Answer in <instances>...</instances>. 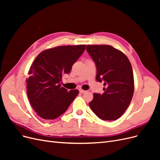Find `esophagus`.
Wrapping results in <instances>:
<instances>
[{
	"instance_id": "34e87169",
	"label": "esophagus",
	"mask_w": 160,
	"mask_h": 160,
	"mask_svg": "<svg viewBox=\"0 0 160 160\" xmlns=\"http://www.w3.org/2000/svg\"><path fill=\"white\" fill-rule=\"evenodd\" d=\"M79 92H80V93H85L86 91H85V90H83V89H79Z\"/></svg>"
}]
</instances>
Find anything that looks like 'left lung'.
<instances>
[{
    "instance_id": "obj_1",
    "label": "left lung",
    "mask_w": 160,
    "mask_h": 160,
    "mask_svg": "<svg viewBox=\"0 0 160 160\" xmlns=\"http://www.w3.org/2000/svg\"><path fill=\"white\" fill-rule=\"evenodd\" d=\"M97 67L96 80L103 82L104 93H94L89 107L99 118L113 121L127 109L134 92L133 69L123 52L110 45H87Z\"/></svg>"
}]
</instances>
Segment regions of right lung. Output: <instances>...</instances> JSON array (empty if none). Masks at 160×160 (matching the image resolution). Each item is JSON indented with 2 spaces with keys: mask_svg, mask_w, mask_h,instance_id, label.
I'll list each match as a JSON object with an SVG mask.
<instances>
[{
  "mask_svg": "<svg viewBox=\"0 0 160 160\" xmlns=\"http://www.w3.org/2000/svg\"><path fill=\"white\" fill-rule=\"evenodd\" d=\"M85 49V45L59 46L42 51L28 71L27 89L28 100L37 115L54 119L67 109L79 94L61 85L62 76L70 72L72 66Z\"/></svg>",
  "mask_w": 160,
  "mask_h": 160,
  "instance_id": "right-lung-1",
  "label": "right lung"
}]
</instances>
